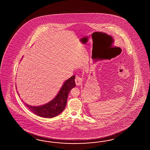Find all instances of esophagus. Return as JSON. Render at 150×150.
<instances>
[{
    "label": "esophagus",
    "instance_id": "34e87169",
    "mask_svg": "<svg viewBox=\"0 0 150 150\" xmlns=\"http://www.w3.org/2000/svg\"><path fill=\"white\" fill-rule=\"evenodd\" d=\"M75 82H76V83L77 86H79L80 85H81L82 83L83 79L80 76H76V79H75Z\"/></svg>",
    "mask_w": 150,
    "mask_h": 150
}]
</instances>
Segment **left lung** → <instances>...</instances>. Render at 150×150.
I'll use <instances>...</instances> for the list:
<instances>
[{
	"instance_id": "8db88e82",
	"label": "left lung",
	"mask_w": 150,
	"mask_h": 150,
	"mask_svg": "<svg viewBox=\"0 0 150 150\" xmlns=\"http://www.w3.org/2000/svg\"><path fill=\"white\" fill-rule=\"evenodd\" d=\"M99 59H100V58H99ZM97 61H98V60H97Z\"/></svg>"
}]
</instances>
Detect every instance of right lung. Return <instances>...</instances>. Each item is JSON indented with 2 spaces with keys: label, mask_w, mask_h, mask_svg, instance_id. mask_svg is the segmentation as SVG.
<instances>
[{
  "label": "right lung",
  "mask_w": 150,
  "mask_h": 150,
  "mask_svg": "<svg viewBox=\"0 0 150 150\" xmlns=\"http://www.w3.org/2000/svg\"><path fill=\"white\" fill-rule=\"evenodd\" d=\"M74 79L75 76H73L67 80L57 94L50 102L38 106L29 105L24 102L25 105L33 113L41 117L52 118L57 116L64 110L67 103L68 94L71 89L76 86Z\"/></svg>",
  "instance_id": "right-lung-1"
}]
</instances>
